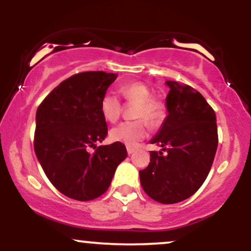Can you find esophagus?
<instances>
[{"instance_id":"obj_1","label":"esophagus","mask_w":251,"mask_h":251,"mask_svg":"<svg viewBox=\"0 0 251 251\" xmlns=\"http://www.w3.org/2000/svg\"><path fill=\"white\" fill-rule=\"evenodd\" d=\"M134 151H135V149H133V148H127V153H128V154H132Z\"/></svg>"}]
</instances>
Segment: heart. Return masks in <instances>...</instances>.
Masks as SVG:
<instances>
[{"instance_id": "heart-1", "label": "heart", "mask_w": 251, "mask_h": 251, "mask_svg": "<svg viewBox=\"0 0 251 251\" xmlns=\"http://www.w3.org/2000/svg\"><path fill=\"white\" fill-rule=\"evenodd\" d=\"M120 92L127 101L139 103L134 117L144 118L151 126H158L165 118V107L159 100L152 99L151 91L142 82H127L122 86ZM100 109L107 122L114 123L122 114V103L113 93H106L100 101ZM148 135V127L144 120L124 122L109 131L112 142L122 143L128 148H134Z\"/></svg>"}]
</instances>
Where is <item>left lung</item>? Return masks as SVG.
I'll use <instances>...</instances> for the list:
<instances>
[{"label":"left lung","mask_w":251,"mask_h":251,"mask_svg":"<svg viewBox=\"0 0 251 251\" xmlns=\"http://www.w3.org/2000/svg\"><path fill=\"white\" fill-rule=\"evenodd\" d=\"M165 83L168 116L151 139L162 151L150 152L149 166L140 170L139 177L152 200L175 204L191 197L206 179L218 134L215 111L200 92L176 81Z\"/></svg>","instance_id":"1"}]
</instances>
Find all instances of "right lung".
<instances>
[{
	"label": "right lung",
	"instance_id": "1",
	"mask_svg": "<svg viewBox=\"0 0 251 251\" xmlns=\"http://www.w3.org/2000/svg\"><path fill=\"white\" fill-rule=\"evenodd\" d=\"M118 74L83 72L68 77L36 111L34 150L43 171L61 194L92 201L107 191L127 155L125 145L98 146L107 135L100 101ZM89 147L96 149L93 154Z\"/></svg>",
	"mask_w": 251,
	"mask_h": 251
}]
</instances>
